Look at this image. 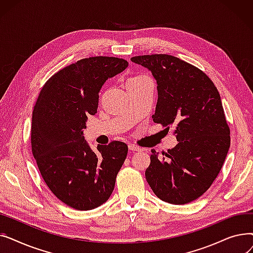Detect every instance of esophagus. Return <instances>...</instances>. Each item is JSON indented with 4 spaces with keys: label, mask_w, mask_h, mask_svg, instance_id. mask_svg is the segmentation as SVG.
<instances>
[{
    "label": "esophagus",
    "mask_w": 253,
    "mask_h": 253,
    "mask_svg": "<svg viewBox=\"0 0 253 253\" xmlns=\"http://www.w3.org/2000/svg\"><path fill=\"white\" fill-rule=\"evenodd\" d=\"M128 148H129L130 151H134V152H141L142 151L139 147H137V145H135V144H129Z\"/></svg>",
    "instance_id": "esophagus-1"
}]
</instances>
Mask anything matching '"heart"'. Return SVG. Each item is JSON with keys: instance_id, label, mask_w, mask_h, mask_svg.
Here are the masks:
<instances>
[{"instance_id": "heart-1", "label": "heart", "mask_w": 253, "mask_h": 253, "mask_svg": "<svg viewBox=\"0 0 253 253\" xmlns=\"http://www.w3.org/2000/svg\"><path fill=\"white\" fill-rule=\"evenodd\" d=\"M140 77H142V76H140ZM136 78H139V77H136ZM136 78H133V79H136Z\"/></svg>"}]
</instances>
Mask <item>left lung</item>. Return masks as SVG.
Here are the masks:
<instances>
[{
	"mask_svg": "<svg viewBox=\"0 0 253 253\" xmlns=\"http://www.w3.org/2000/svg\"><path fill=\"white\" fill-rule=\"evenodd\" d=\"M157 81L155 123L174 127L178 143L151 155L145 178L155 195L175 205L202 196L214 181L230 148V128L213 82L196 66L167 54L132 57Z\"/></svg>",
	"mask_w": 253,
	"mask_h": 253,
	"instance_id": "obj_1",
	"label": "left lung"
}]
</instances>
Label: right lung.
<instances>
[{"label":"right lung","mask_w":253,"mask_h":253,"mask_svg":"<svg viewBox=\"0 0 253 253\" xmlns=\"http://www.w3.org/2000/svg\"><path fill=\"white\" fill-rule=\"evenodd\" d=\"M125 59L96 56L78 60L52 76L33 112L32 151L43 179L61 202L94 209L111 197L127 144L113 141L92 151L83 136L95 115L106 80L125 71Z\"/></svg>","instance_id":"right-lung-1"}]
</instances>
